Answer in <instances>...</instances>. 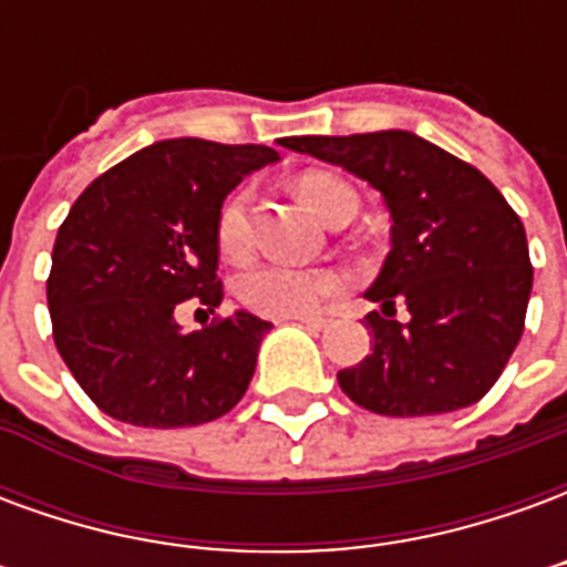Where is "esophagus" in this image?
Here are the masks:
<instances>
[{
    "label": "esophagus",
    "mask_w": 567,
    "mask_h": 567,
    "mask_svg": "<svg viewBox=\"0 0 567 567\" xmlns=\"http://www.w3.org/2000/svg\"><path fill=\"white\" fill-rule=\"evenodd\" d=\"M297 321H303V324H307V328H312V331H321V328L328 324V319H324V316H300Z\"/></svg>",
    "instance_id": "34e87169"
}]
</instances>
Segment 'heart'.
I'll list each match as a JSON object with an SVG mask.
<instances>
[{
  "label": "heart",
  "mask_w": 567,
  "mask_h": 567,
  "mask_svg": "<svg viewBox=\"0 0 567 567\" xmlns=\"http://www.w3.org/2000/svg\"><path fill=\"white\" fill-rule=\"evenodd\" d=\"M297 194L319 218L331 224L346 206H358L355 190L331 173H307L297 178ZM218 251L227 260H243L251 248L248 227V190H236L218 212L215 224ZM343 288V276L333 270H297L282 264H260L239 276V303L267 319H297L319 307L324 297Z\"/></svg>",
  "instance_id": "obj_1"
}]
</instances>
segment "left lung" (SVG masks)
<instances>
[{
    "mask_svg": "<svg viewBox=\"0 0 567 567\" xmlns=\"http://www.w3.org/2000/svg\"><path fill=\"white\" fill-rule=\"evenodd\" d=\"M285 148L343 166L392 212V251L368 300L373 352L337 373L380 416H437L498 382L525 328L532 260L519 215L471 163L406 130L288 136ZM404 302L411 319H393Z\"/></svg>",
    "mask_w": 567,
    "mask_h": 567,
    "instance_id": "obj_1",
    "label": "left lung"
}]
</instances>
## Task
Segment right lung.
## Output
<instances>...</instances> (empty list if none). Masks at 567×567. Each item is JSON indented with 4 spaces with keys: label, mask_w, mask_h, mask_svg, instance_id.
I'll return each instance as SVG.
<instances>
[{
    "label": "right lung",
    "mask_w": 567,
    "mask_h": 567,
    "mask_svg": "<svg viewBox=\"0 0 567 567\" xmlns=\"http://www.w3.org/2000/svg\"><path fill=\"white\" fill-rule=\"evenodd\" d=\"M267 145L163 140L84 187L60 224L48 276L54 343L93 404L140 427L203 425L230 413L255 377L270 321L246 309L182 333L175 309L215 312V224Z\"/></svg>",
    "instance_id": "obj_1"
}]
</instances>
